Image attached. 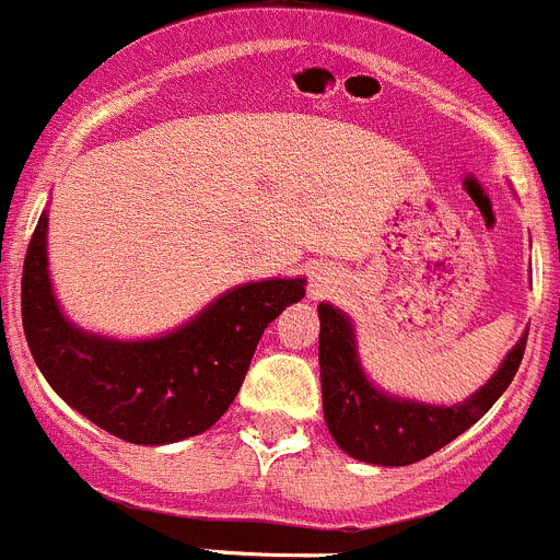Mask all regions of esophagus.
I'll return each instance as SVG.
<instances>
[{
  "label": "esophagus",
  "mask_w": 560,
  "mask_h": 560,
  "mask_svg": "<svg viewBox=\"0 0 560 560\" xmlns=\"http://www.w3.org/2000/svg\"><path fill=\"white\" fill-rule=\"evenodd\" d=\"M311 289H314V294H322V291L327 289V277L314 271V275H311Z\"/></svg>",
  "instance_id": "1"
}]
</instances>
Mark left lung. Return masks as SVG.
Returning a JSON list of instances; mask_svg holds the SVG:
<instances>
[{"label":"left lung","mask_w":560,"mask_h":560,"mask_svg":"<svg viewBox=\"0 0 560 560\" xmlns=\"http://www.w3.org/2000/svg\"><path fill=\"white\" fill-rule=\"evenodd\" d=\"M319 369L325 419L347 455L377 466H408L447 447L511 386L527 336L508 352L502 366L480 392L453 408L410 402L377 392L363 374L350 319L332 305H319Z\"/></svg>","instance_id":"8db88e82"}]
</instances>
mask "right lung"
<instances>
[{"label":"right lung","instance_id":"1","mask_svg":"<svg viewBox=\"0 0 560 560\" xmlns=\"http://www.w3.org/2000/svg\"><path fill=\"white\" fill-rule=\"evenodd\" d=\"M305 296V280L246 283L186 327L150 341H110L66 322L46 275V213L22 271V322L49 386L82 417L130 444L205 433L238 394L260 336Z\"/></svg>","mask_w":560,"mask_h":560}]
</instances>
